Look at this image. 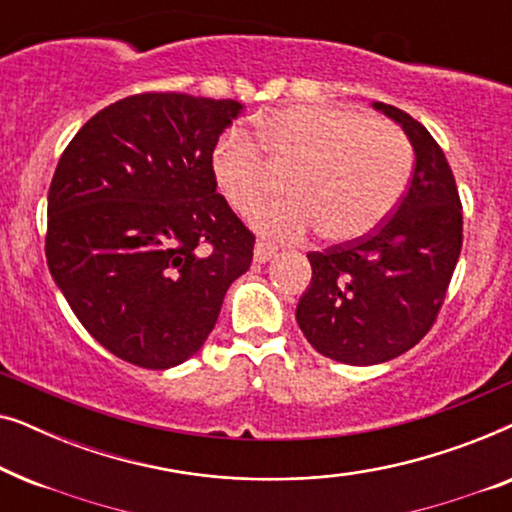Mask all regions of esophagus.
Listing matches in <instances>:
<instances>
[{
	"label": "esophagus",
	"instance_id": "34e87169",
	"mask_svg": "<svg viewBox=\"0 0 512 512\" xmlns=\"http://www.w3.org/2000/svg\"><path fill=\"white\" fill-rule=\"evenodd\" d=\"M277 254V247L268 240H256V247H254V258L258 263H265L270 261L272 256Z\"/></svg>",
	"mask_w": 512,
	"mask_h": 512
}]
</instances>
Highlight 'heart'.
Listing matches in <instances>:
<instances>
[{
	"instance_id": "b5f03b06",
	"label": "heart",
	"mask_w": 512,
	"mask_h": 512,
	"mask_svg": "<svg viewBox=\"0 0 512 512\" xmlns=\"http://www.w3.org/2000/svg\"><path fill=\"white\" fill-rule=\"evenodd\" d=\"M415 151L396 123L347 104H293L258 118L254 137L228 128L212 174L230 207L251 214L286 175L291 195L261 209L258 226L298 240L321 228L333 242L368 235L408 191Z\"/></svg>"
}]
</instances>
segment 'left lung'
Listing matches in <instances>:
<instances>
[{"label":"left lung","mask_w":512,"mask_h":512,"mask_svg":"<svg viewBox=\"0 0 512 512\" xmlns=\"http://www.w3.org/2000/svg\"><path fill=\"white\" fill-rule=\"evenodd\" d=\"M375 109L415 146L410 186L373 233L307 254L312 282L296 310L307 342L349 366L396 359L431 331L464 242L457 181L440 144L405 111Z\"/></svg>","instance_id":"obj_1"}]
</instances>
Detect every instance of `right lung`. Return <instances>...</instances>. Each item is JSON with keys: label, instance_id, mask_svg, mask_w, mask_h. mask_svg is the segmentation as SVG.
<instances>
[{"label": "right lung", "instance_id": "1", "mask_svg": "<svg viewBox=\"0 0 512 512\" xmlns=\"http://www.w3.org/2000/svg\"><path fill=\"white\" fill-rule=\"evenodd\" d=\"M242 104L139 93L90 118L48 188L46 261L83 328L132 366L202 347L256 237L216 193L212 151Z\"/></svg>", "mask_w": 512, "mask_h": 512}]
</instances>
